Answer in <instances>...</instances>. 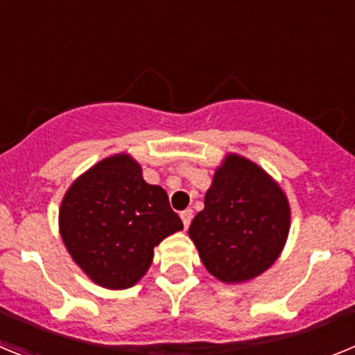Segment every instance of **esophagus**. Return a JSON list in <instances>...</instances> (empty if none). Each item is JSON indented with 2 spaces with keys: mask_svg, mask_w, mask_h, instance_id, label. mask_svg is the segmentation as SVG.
I'll list each match as a JSON object with an SVG mask.
<instances>
[{
  "mask_svg": "<svg viewBox=\"0 0 355 355\" xmlns=\"http://www.w3.org/2000/svg\"><path fill=\"white\" fill-rule=\"evenodd\" d=\"M192 216H193L192 209H184V211H181V220H183L184 229H187L188 225H190V222H192Z\"/></svg>",
  "mask_w": 355,
  "mask_h": 355,
  "instance_id": "1",
  "label": "esophagus"
}]
</instances>
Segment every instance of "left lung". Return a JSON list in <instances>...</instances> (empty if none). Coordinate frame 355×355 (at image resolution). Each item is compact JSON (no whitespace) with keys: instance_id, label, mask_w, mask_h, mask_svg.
<instances>
[{"instance_id":"1","label":"left lung","mask_w":355,"mask_h":355,"mask_svg":"<svg viewBox=\"0 0 355 355\" xmlns=\"http://www.w3.org/2000/svg\"><path fill=\"white\" fill-rule=\"evenodd\" d=\"M288 231L290 206L279 184L256 163L229 155L188 234L209 274L241 283L277 259Z\"/></svg>"}]
</instances>
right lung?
<instances>
[{"mask_svg": "<svg viewBox=\"0 0 355 355\" xmlns=\"http://www.w3.org/2000/svg\"><path fill=\"white\" fill-rule=\"evenodd\" d=\"M183 222L162 187L147 184L128 155L94 165L65 193L60 233L72 259L94 283L133 286L150 266L155 247Z\"/></svg>", "mask_w": 355, "mask_h": 355, "instance_id": "obj_1", "label": "right lung"}]
</instances>
